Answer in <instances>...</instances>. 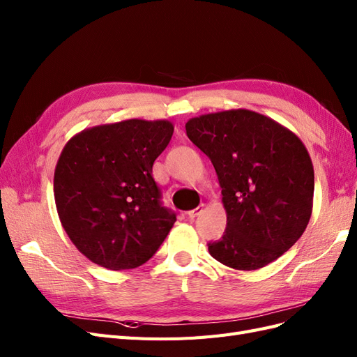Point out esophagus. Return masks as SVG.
Returning a JSON list of instances; mask_svg holds the SVG:
<instances>
[{
    "instance_id": "esophagus-1",
    "label": "esophagus",
    "mask_w": 357,
    "mask_h": 357,
    "mask_svg": "<svg viewBox=\"0 0 357 357\" xmlns=\"http://www.w3.org/2000/svg\"><path fill=\"white\" fill-rule=\"evenodd\" d=\"M201 211H202V205H201V207H197V208H193V210L188 211L189 219H195V218H198V215L201 214Z\"/></svg>"
}]
</instances>
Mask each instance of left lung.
Returning a JSON list of instances; mask_svg holds the SVG:
<instances>
[{"mask_svg": "<svg viewBox=\"0 0 357 357\" xmlns=\"http://www.w3.org/2000/svg\"><path fill=\"white\" fill-rule=\"evenodd\" d=\"M186 134L210 158L222 188L226 229L208 243L210 255L240 271L274 262L311 218L314 169L304 143L245 109L192 117Z\"/></svg>", "mask_w": 357, "mask_h": 357, "instance_id": "obj_1", "label": "left lung"}]
</instances>
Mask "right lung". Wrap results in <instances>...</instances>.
Segmentation results:
<instances>
[{
	"label": "right lung",
	"mask_w": 357,
	"mask_h": 357,
	"mask_svg": "<svg viewBox=\"0 0 357 357\" xmlns=\"http://www.w3.org/2000/svg\"><path fill=\"white\" fill-rule=\"evenodd\" d=\"M174 132L169 121L129 119L83 129L62 149L53 192L77 250L113 271L146 264L176 214L162 207L155 159Z\"/></svg>",
	"instance_id": "add662e5"
}]
</instances>
